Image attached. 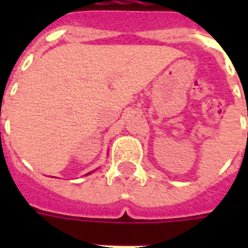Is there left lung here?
<instances>
[{"mask_svg":"<svg viewBox=\"0 0 248 248\" xmlns=\"http://www.w3.org/2000/svg\"><path fill=\"white\" fill-rule=\"evenodd\" d=\"M247 116H248V112H247ZM247 136H248V132H247Z\"/></svg>","mask_w":248,"mask_h":248,"instance_id":"obj_1","label":"left lung"}]
</instances>
